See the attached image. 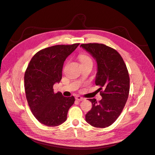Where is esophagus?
<instances>
[{
  "instance_id": "obj_1",
  "label": "esophagus",
  "mask_w": 155,
  "mask_h": 155,
  "mask_svg": "<svg viewBox=\"0 0 155 155\" xmlns=\"http://www.w3.org/2000/svg\"><path fill=\"white\" fill-rule=\"evenodd\" d=\"M75 99H76V100H78V101H83V100H84V97H81V96H76V97H75Z\"/></svg>"
}]
</instances>
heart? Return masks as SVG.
Instances as JSON below:
<instances>
[{
  "instance_id": "1",
  "label": "heart",
  "mask_w": 155,
  "mask_h": 155,
  "mask_svg": "<svg viewBox=\"0 0 155 155\" xmlns=\"http://www.w3.org/2000/svg\"><path fill=\"white\" fill-rule=\"evenodd\" d=\"M79 59H80V61L81 63H84L88 61H92V59L88 56V55L82 54L79 55Z\"/></svg>"
}]
</instances>
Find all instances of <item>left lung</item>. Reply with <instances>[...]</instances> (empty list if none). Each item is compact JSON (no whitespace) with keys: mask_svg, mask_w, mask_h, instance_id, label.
Here are the masks:
<instances>
[{"mask_svg":"<svg viewBox=\"0 0 155 155\" xmlns=\"http://www.w3.org/2000/svg\"><path fill=\"white\" fill-rule=\"evenodd\" d=\"M96 60V86H100L101 100L89 99L92 107L86 120L96 128H106L118 118L124 109L130 91V77L126 65L118 51L104 44H82ZM102 90V91L101 90Z\"/></svg>","mask_w":155,"mask_h":155,"instance_id":"1","label":"left lung"}]
</instances>
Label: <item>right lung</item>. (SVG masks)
<instances>
[{
	"mask_svg": "<svg viewBox=\"0 0 155 155\" xmlns=\"http://www.w3.org/2000/svg\"><path fill=\"white\" fill-rule=\"evenodd\" d=\"M78 45H55L42 49L34 55L27 66L24 76L26 98L33 115L44 125L62 124L74 104V96L54 93L53 86L61 80L63 63Z\"/></svg>",
	"mask_w": 155,
	"mask_h": 155,
	"instance_id": "obj_1",
	"label": "right lung"
}]
</instances>
